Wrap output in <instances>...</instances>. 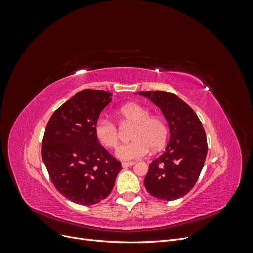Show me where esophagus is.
<instances>
[{"instance_id": "34e87169", "label": "esophagus", "mask_w": 253, "mask_h": 253, "mask_svg": "<svg viewBox=\"0 0 253 253\" xmlns=\"http://www.w3.org/2000/svg\"><path fill=\"white\" fill-rule=\"evenodd\" d=\"M135 164V162H124L121 165H122V168H127V167H131Z\"/></svg>"}]
</instances>
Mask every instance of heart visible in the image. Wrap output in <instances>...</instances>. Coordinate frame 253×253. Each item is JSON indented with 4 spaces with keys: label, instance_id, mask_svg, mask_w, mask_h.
<instances>
[{
    "label": "heart",
    "instance_id": "heart-1",
    "mask_svg": "<svg viewBox=\"0 0 253 253\" xmlns=\"http://www.w3.org/2000/svg\"><path fill=\"white\" fill-rule=\"evenodd\" d=\"M122 125H134L129 138L131 142L119 145L116 156L121 160L141 158L152 151H158L167 142L169 128L167 122L158 116H150V111L138 103H127L117 112ZM94 132L96 138L105 148L114 149L119 140L116 125L108 119H98Z\"/></svg>",
    "mask_w": 253,
    "mask_h": 253
}]
</instances>
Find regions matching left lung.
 Here are the masks:
<instances>
[{"label": "left lung", "mask_w": 253, "mask_h": 253, "mask_svg": "<svg viewBox=\"0 0 253 253\" xmlns=\"http://www.w3.org/2000/svg\"><path fill=\"white\" fill-rule=\"evenodd\" d=\"M163 112L170 128L166 151L149 165L144 177L148 192L164 201L185 196L194 187L208 152L200 118L179 97L167 91H140Z\"/></svg>", "instance_id": "8db88e82"}]
</instances>
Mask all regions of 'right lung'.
Returning a JSON list of instances; mask_svg holds the SVG:
<instances>
[{
  "mask_svg": "<svg viewBox=\"0 0 253 253\" xmlns=\"http://www.w3.org/2000/svg\"><path fill=\"white\" fill-rule=\"evenodd\" d=\"M112 94L84 89L57 109L45 128L41 154L53 186L67 200L90 206L108 197L122 169L95 136Z\"/></svg>",
  "mask_w": 253,
  "mask_h": 253,
  "instance_id": "add662e5",
  "label": "right lung"
}]
</instances>
